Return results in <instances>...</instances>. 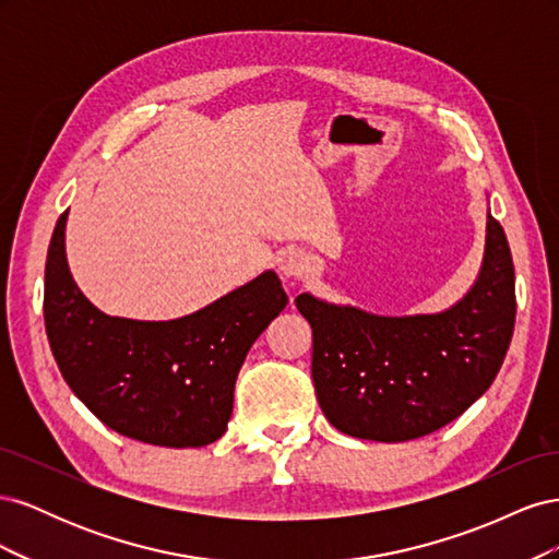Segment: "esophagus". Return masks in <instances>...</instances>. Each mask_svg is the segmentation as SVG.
I'll use <instances>...</instances> for the list:
<instances>
[{
	"mask_svg": "<svg viewBox=\"0 0 559 559\" xmlns=\"http://www.w3.org/2000/svg\"><path fill=\"white\" fill-rule=\"evenodd\" d=\"M308 267H310V257H308V253L302 251V249L292 247V249H286V251L280 253V273H282L286 280L306 275Z\"/></svg>",
	"mask_w": 559,
	"mask_h": 559,
	"instance_id": "34e87169",
	"label": "esophagus"
}]
</instances>
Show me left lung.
<instances>
[{"label": "left lung", "mask_w": 559, "mask_h": 559, "mask_svg": "<svg viewBox=\"0 0 559 559\" xmlns=\"http://www.w3.org/2000/svg\"><path fill=\"white\" fill-rule=\"evenodd\" d=\"M312 326V382L347 436L401 443L460 417L495 382L515 326L509 240L487 207L476 282L448 310L389 317L300 294Z\"/></svg>", "instance_id": "left-lung-1"}]
</instances>
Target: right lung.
<instances>
[{
    "instance_id": "1",
    "label": "right lung",
    "mask_w": 559,
    "mask_h": 559,
    "mask_svg": "<svg viewBox=\"0 0 559 559\" xmlns=\"http://www.w3.org/2000/svg\"><path fill=\"white\" fill-rule=\"evenodd\" d=\"M67 210L46 257L44 321L74 396L121 436L160 448H202L228 429L249 347L284 308L275 270L198 312L167 321L111 317L76 286L64 251Z\"/></svg>"
}]
</instances>
